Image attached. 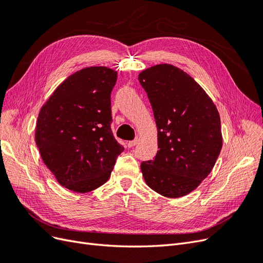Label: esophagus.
I'll return each instance as SVG.
<instances>
[{
    "mask_svg": "<svg viewBox=\"0 0 263 263\" xmlns=\"http://www.w3.org/2000/svg\"><path fill=\"white\" fill-rule=\"evenodd\" d=\"M137 142H138V138H136L135 140H132V141H128V142H127V147L133 148V147L137 145Z\"/></svg>",
    "mask_w": 263,
    "mask_h": 263,
    "instance_id": "34e87169",
    "label": "esophagus"
}]
</instances>
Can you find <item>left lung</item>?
Segmentation results:
<instances>
[{"instance_id": "1", "label": "left lung", "mask_w": 263, "mask_h": 263, "mask_svg": "<svg viewBox=\"0 0 263 263\" xmlns=\"http://www.w3.org/2000/svg\"><path fill=\"white\" fill-rule=\"evenodd\" d=\"M138 80L154 110L158 148L142 161L147 185L165 197L192 192L214 168L222 146L218 110L192 77L168 63L142 71Z\"/></svg>"}]
</instances>
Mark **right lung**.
<instances>
[{"mask_svg": "<svg viewBox=\"0 0 263 263\" xmlns=\"http://www.w3.org/2000/svg\"><path fill=\"white\" fill-rule=\"evenodd\" d=\"M117 72L84 68L68 77L43 105L35 140L44 163L66 189L90 192L108 180L124 151L110 129Z\"/></svg>", "mask_w": 263, "mask_h": 263, "instance_id": "add662e5", "label": "right lung"}]
</instances>
